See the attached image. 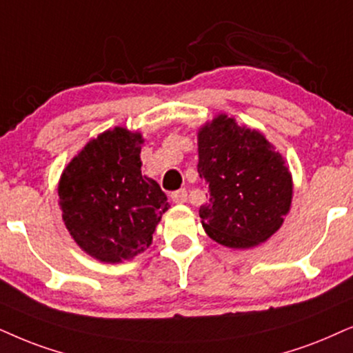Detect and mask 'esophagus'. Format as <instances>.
<instances>
[{"label": "esophagus", "mask_w": 353, "mask_h": 353, "mask_svg": "<svg viewBox=\"0 0 353 353\" xmlns=\"http://www.w3.org/2000/svg\"><path fill=\"white\" fill-rule=\"evenodd\" d=\"M171 200L174 203H185L187 202V190L185 189H179L171 194Z\"/></svg>", "instance_id": "1"}]
</instances>
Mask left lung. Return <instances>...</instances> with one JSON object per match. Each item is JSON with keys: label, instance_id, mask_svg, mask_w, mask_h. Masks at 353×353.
I'll use <instances>...</instances> for the list:
<instances>
[{"label": "left lung", "instance_id": "obj_1", "mask_svg": "<svg viewBox=\"0 0 353 353\" xmlns=\"http://www.w3.org/2000/svg\"><path fill=\"white\" fill-rule=\"evenodd\" d=\"M197 137V169L210 192L199 210L205 233L234 249L264 243L292 205V174L282 154L261 132L225 114L205 123Z\"/></svg>", "mask_w": 353, "mask_h": 353}]
</instances>
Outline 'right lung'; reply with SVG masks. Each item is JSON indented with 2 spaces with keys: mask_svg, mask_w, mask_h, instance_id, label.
Listing matches in <instances>:
<instances>
[{
  "mask_svg": "<svg viewBox=\"0 0 353 353\" xmlns=\"http://www.w3.org/2000/svg\"><path fill=\"white\" fill-rule=\"evenodd\" d=\"M138 132L123 127L92 138L71 159L58 182L66 230L84 252L107 264L150 248L169 208L159 184L141 176Z\"/></svg>",
  "mask_w": 353,
  "mask_h": 353,
  "instance_id": "right-lung-1",
  "label": "right lung"
}]
</instances>
